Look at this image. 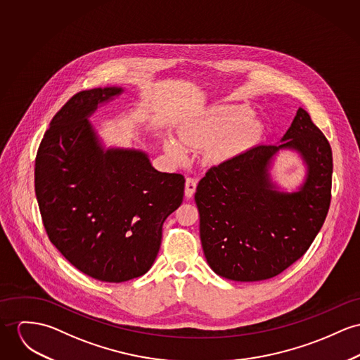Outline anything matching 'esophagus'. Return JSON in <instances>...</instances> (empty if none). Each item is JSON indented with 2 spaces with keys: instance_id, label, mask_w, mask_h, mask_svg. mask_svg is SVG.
I'll return each mask as SVG.
<instances>
[{
  "instance_id": "esophagus-1",
  "label": "esophagus",
  "mask_w": 360,
  "mask_h": 360,
  "mask_svg": "<svg viewBox=\"0 0 360 360\" xmlns=\"http://www.w3.org/2000/svg\"><path fill=\"white\" fill-rule=\"evenodd\" d=\"M197 188V181L194 178H186V184H185V197L186 198H192L194 192Z\"/></svg>"
}]
</instances>
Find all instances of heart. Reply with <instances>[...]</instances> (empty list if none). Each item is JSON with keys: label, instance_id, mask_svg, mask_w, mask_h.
I'll return each instance as SVG.
<instances>
[{"label": "heart", "instance_id": "1", "mask_svg": "<svg viewBox=\"0 0 360 360\" xmlns=\"http://www.w3.org/2000/svg\"><path fill=\"white\" fill-rule=\"evenodd\" d=\"M250 117L252 111L245 105L219 104L185 124L179 134L189 146L211 145L223 138L217 146V155L229 158L245 150L260 139L262 123ZM166 150L176 160H184L186 156L182 143L172 137L167 139Z\"/></svg>", "mask_w": 360, "mask_h": 360}]
</instances>
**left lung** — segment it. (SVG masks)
<instances>
[{
    "instance_id": "left-lung-1",
    "label": "left lung",
    "mask_w": 360,
    "mask_h": 360,
    "mask_svg": "<svg viewBox=\"0 0 360 360\" xmlns=\"http://www.w3.org/2000/svg\"><path fill=\"white\" fill-rule=\"evenodd\" d=\"M279 145H257L198 182L194 200L210 267L223 278L255 282L276 277L299 260L326 219L332 198V148L299 108ZM281 148L296 150L307 176L299 193L276 191L268 168Z\"/></svg>"
}]
</instances>
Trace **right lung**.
Returning a JSON list of instances; mask_svg holds the SVG:
<instances>
[{
  "instance_id": "add662e5",
  "label": "right lung",
  "mask_w": 360,
  "mask_h": 360,
  "mask_svg": "<svg viewBox=\"0 0 360 360\" xmlns=\"http://www.w3.org/2000/svg\"><path fill=\"white\" fill-rule=\"evenodd\" d=\"M122 91L98 87L72 96L35 158V194L51 243L103 282H124L152 267L163 223L185 189L184 175L155 169L145 152L103 148L87 117Z\"/></svg>"
}]
</instances>
